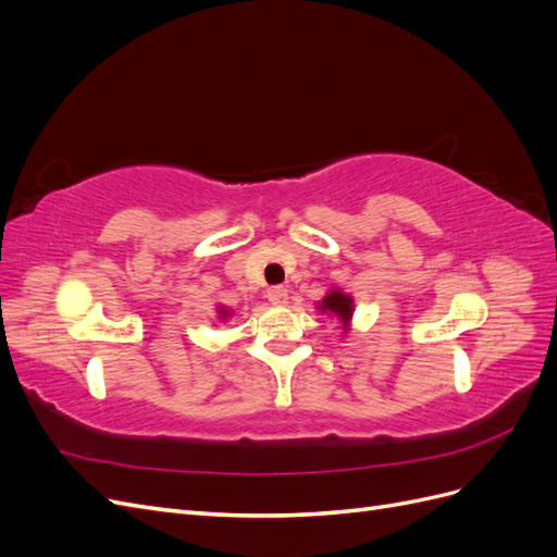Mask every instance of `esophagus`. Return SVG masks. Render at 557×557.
Instances as JSON below:
<instances>
[{
  "mask_svg": "<svg viewBox=\"0 0 557 557\" xmlns=\"http://www.w3.org/2000/svg\"><path fill=\"white\" fill-rule=\"evenodd\" d=\"M267 299L272 301L274 307H285L288 305V290H285L283 285H274V288L267 290Z\"/></svg>",
  "mask_w": 557,
  "mask_h": 557,
  "instance_id": "34e87169",
  "label": "esophagus"
}]
</instances>
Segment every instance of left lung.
Listing matches in <instances>:
<instances>
[{"label":"left lung","mask_w":557,"mask_h":557,"mask_svg":"<svg viewBox=\"0 0 557 557\" xmlns=\"http://www.w3.org/2000/svg\"><path fill=\"white\" fill-rule=\"evenodd\" d=\"M315 309L320 313H327L332 318H336L344 327V334L350 330V320H352V311H356V301L348 293H344L342 288H332L327 290V295L318 301Z\"/></svg>","instance_id":"left-lung-1"}]
</instances>
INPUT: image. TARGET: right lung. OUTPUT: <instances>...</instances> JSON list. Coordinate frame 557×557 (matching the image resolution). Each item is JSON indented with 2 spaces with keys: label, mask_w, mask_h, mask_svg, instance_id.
<instances>
[{
  "label": "right lung",
  "mask_w": 557,
  "mask_h": 557,
  "mask_svg": "<svg viewBox=\"0 0 557 557\" xmlns=\"http://www.w3.org/2000/svg\"><path fill=\"white\" fill-rule=\"evenodd\" d=\"M215 313H218L215 318L221 320V323H225V320L232 315V309H227V307H223V305H218V307H215Z\"/></svg>",
  "instance_id": "add662e5"
}]
</instances>
